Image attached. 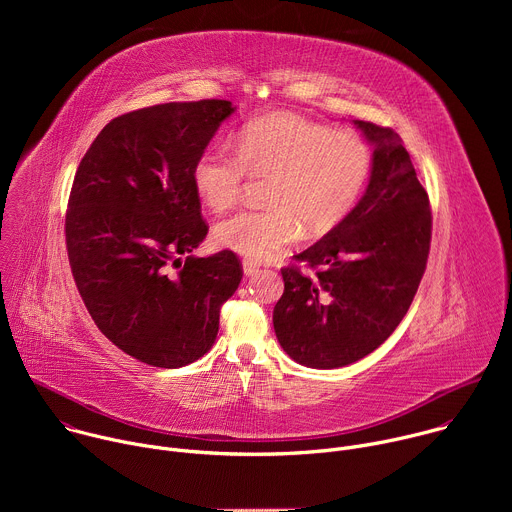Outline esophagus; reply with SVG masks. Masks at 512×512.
<instances>
[{"mask_svg": "<svg viewBox=\"0 0 512 512\" xmlns=\"http://www.w3.org/2000/svg\"><path fill=\"white\" fill-rule=\"evenodd\" d=\"M257 271H259V265H257L255 261H251V259H245V261H243V273H245L247 277H253Z\"/></svg>", "mask_w": 512, "mask_h": 512, "instance_id": "34e87169", "label": "esophagus"}]
</instances>
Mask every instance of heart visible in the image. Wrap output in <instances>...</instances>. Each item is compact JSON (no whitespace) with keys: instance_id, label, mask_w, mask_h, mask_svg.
I'll use <instances>...</instances> for the list:
<instances>
[{"instance_id":"1","label":"heart","mask_w":512,"mask_h":512,"mask_svg":"<svg viewBox=\"0 0 512 512\" xmlns=\"http://www.w3.org/2000/svg\"><path fill=\"white\" fill-rule=\"evenodd\" d=\"M371 174V150L352 131L291 113L247 123L235 154L208 148L194 164L192 182L214 212L233 208L245 180L269 178L265 210L237 212L214 227V241L251 261H267L294 243L302 229L318 237L336 227L356 204Z\"/></svg>"}]
</instances>
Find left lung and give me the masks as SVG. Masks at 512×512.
I'll list each match as a JSON object with an SVG mask.
<instances>
[{"instance_id":"8db88e82","label":"left lung","mask_w":512,"mask_h":512,"mask_svg":"<svg viewBox=\"0 0 512 512\" xmlns=\"http://www.w3.org/2000/svg\"><path fill=\"white\" fill-rule=\"evenodd\" d=\"M354 127L373 143L367 192L318 243L281 269L273 310L281 348L310 369H338L377 350L407 314L431 243L429 198L401 137L369 121Z\"/></svg>"}]
</instances>
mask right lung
<instances>
[{
  "mask_svg": "<svg viewBox=\"0 0 512 512\" xmlns=\"http://www.w3.org/2000/svg\"><path fill=\"white\" fill-rule=\"evenodd\" d=\"M233 111L204 99L115 117L72 182L64 231L79 294L97 328L150 367L204 356L243 277L233 251L190 255L208 233L194 164Z\"/></svg>",
  "mask_w": 512,
  "mask_h": 512,
  "instance_id": "add662e5",
  "label": "right lung"
}]
</instances>
